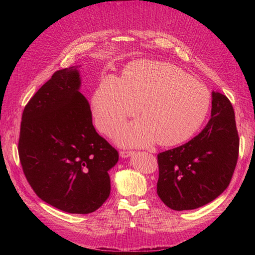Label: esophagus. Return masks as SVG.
I'll return each instance as SVG.
<instances>
[{"label": "esophagus", "mask_w": 255, "mask_h": 255, "mask_svg": "<svg viewBox=\"0 0 255 255\" xmlns=\"http://www.w3.org/2000/svg\"><path fill=\"white\" fill-rule=\"evenodd\" d=\"M135 152L134 151H120V156L121 157H129L132 156Z\"/></svg>", "instance_id": "obj_1"}]
</instances>
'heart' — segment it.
Here are the masks:
<instances>
[{
  "label": "heart",
  "mask_w": 255,
  "mask_h": 255,
  "mask_svg": "<svg viewBox=\"0 0 255 255\" xmlns=\"http://www.w3.org/2000/svg\"><path fill=\"white\" fill-rule=\"evenodd\" d=\"M142 118L123 126L115 139L127 146L157 142L174 145L201 128L211 106V94L182 69L155 60H136L122 79L105 76L91 97L97 128L111 135L139 111Z\"/></svg>",
  "instance_id": "b5f03b06"
}]
</instances>
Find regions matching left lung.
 Instances as JSON below:
<instances>
[{"mask_svg":"<svg viewBox=\"0 0 255 255\" xmlns=\"http://www.w3.org/2000/svg\"><path fill=\"white\" fill-rule=\"evenodd\" d=\"M212 117L188 142L157 155V195L174 211L195 210L227 189L237 164L239 138L230 100L212 94Z\"/></svg>","mask_w":255,"mask_h":255,"instance_id":"left-lung-1","label":"left lung"}]
</instances>
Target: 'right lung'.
<instances>
[{
    "instance_id": "right-lung-1",
    "label": "right lung",
    "mask_w": 255,
    "mask_h": 255,
    "mask_svg": "<svg viewBox=\"0 0 255 255\" xmlns=\"http://www.w3.org/2000/svg\"><path fill=\"white\" fill-rule=\"evenodd\" d=\"M78 67L56 71L22 114L19 157L42 201L70 214L97 211L111 194L109 171L118 151L92 125Z\"/></svg>"
}]
</instances>
